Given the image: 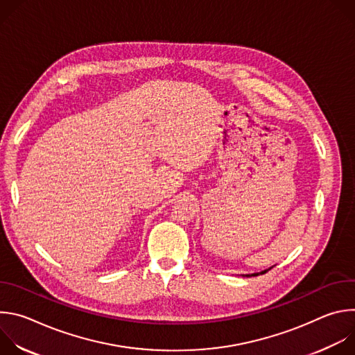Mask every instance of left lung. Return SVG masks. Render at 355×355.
Returning a JSON list of instances; mask_svg holds the SVG:
<instances>
[{"label": "left lung", "mask_w": 355, "mask_h": 355, "mask_svg": "<svg viewBox=\"0 0 355 355\" xmlns=\"http://www.w3.org/2000/svg\"><path fill=\"white\" fill-rule=\"evenodd\" d=\"M271 268H272V267H271ZM271 268H270V270H271ZM267 271H268V270H266V271H263V272H261V274H266V272H267ZM256 275H259V274H252V277H256Z\"/></svg>", "instance_id": "left-lung-1"}]
</instances>
